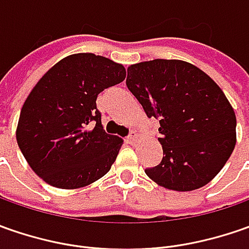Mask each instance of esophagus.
Masks as SVG:
<instances>
[{"instance_id":"1","label":"esophagus","mask_w":249,"mask_h":249,"mask_svg":"<svg viewBox=\"0 0 249 249\" xmlns=\"http://www.w3.org/2000/svg\"><path fill=\"white\" fill-rule=\"evenodd\" d=\"M126 142H129V144H134V142H136V134H133V133H131L129 137L126 139Z\"/></svg>"}]
</instances>
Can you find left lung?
Returning a JSON list of instances; mask_svg holds the SVG:
<instances>
[{"mask_svg":"<svg viewBox=\"0 0 249 249\" xmlns=\"http://www.w3.org/2000/svg\"><path fill=\"white\" fill-rule=\"evenodd\" d=\"M126 86L148 118L159 120L160 163L145 169L158 186L193 191L222 170L235 145V113L205 72L178 59L127 68Z\"/></svg>","mask_w":249,"mask_h":249,"instance_id":"left-lung-1","label":"left lung"}]
</instances>
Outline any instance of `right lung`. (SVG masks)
Instances as JSON below:
<instances>
[{"label": "right lung", "instance_id": "right-lung-1", "mask_svg": "<svg viewBox=\"0 0 249 249\" xmlns=\"http://www.w3.org/2000/svg\"><path fill=\"white\" fill-rule=\"evenodd\" d=\"M126 77L123 65L90 53L55 63L24 101L16 141L45 183L73 190L109 172L123 140L104 131L97 97Z\"/></svg>", "mask_w": 249, "mask_h": 249}]
</instances>
